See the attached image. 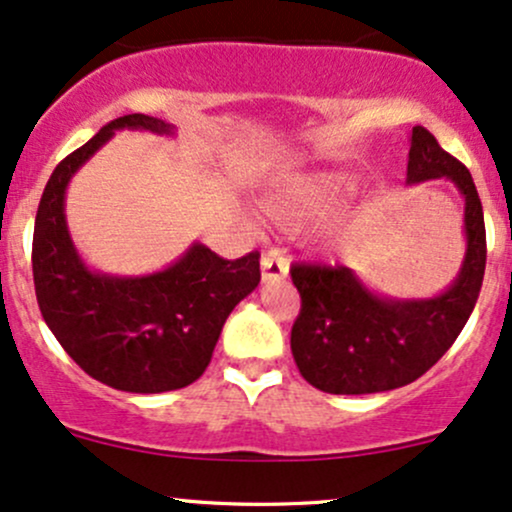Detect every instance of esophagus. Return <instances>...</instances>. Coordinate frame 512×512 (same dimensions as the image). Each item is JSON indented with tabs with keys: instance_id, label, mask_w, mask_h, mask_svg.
<instances>
[{
	"instance_id": "1",
	"label": "esophagus",
	"mask_w": 512,
	"mask_h": 512,
	"mask_svg": "<svg viewBox=\"0 0 512 512\" xmlns=\"http://www.w3.org/2000/svg\"><path fill=\"white\" fill-rule=\"evenodd\" d=\"M260 267H262V284L281 281L286 279V274H289V262H286V257H281V252L276 250L264 252Z\"/></svg>"
}]
</instances>
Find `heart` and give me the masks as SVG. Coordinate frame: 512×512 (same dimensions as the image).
Masks as SVG:
<instances>
[{
	"mask_svg": "<svg viewBox=\"0 0 512 512\" xmlns=\"http://www.w3.org/2000/svg\"><path fill=\"white\" fill-rule=\"evenodd\" d=\"M354 195L342 175H315L276 182L260 199V214L276 231L296 233L330 221Z\"/></svg>",
	"mask_w": 512,
	"mask_h": 512,
	"instance_id": "1",
	"label": "heart"
}]
</instances>
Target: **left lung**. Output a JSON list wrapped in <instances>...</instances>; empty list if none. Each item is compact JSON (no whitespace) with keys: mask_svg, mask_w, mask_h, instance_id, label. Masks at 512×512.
<instances>
[{"mask_svg":"<svg viewBox=\"0 0 512 512\" xmlns=\"http://www.w3.org/2000/svg\"><path fill=\"white\" fill-rule=\"evenodd\" d=\"M445 178L464 199L460 274L431 298L370 291L354 269L293 264L301 313L291 330L296 366L330 395H373L414 383L450 349L477 305L486 267L484 209L472 175L424 127L411 129L407 185Z\"/></svg>","mask_w":512,"mask_h":512,"instance_id":"obj_1","label":"left lung"}]
</instances>
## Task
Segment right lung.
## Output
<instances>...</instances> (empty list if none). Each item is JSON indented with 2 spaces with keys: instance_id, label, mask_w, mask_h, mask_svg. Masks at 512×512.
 Masks as SVG:
<instances>
[{
  "instance_id": "add662e5",
  "label": "right lung",
  "mask_w": 512,
  "mask_h": 512,
  "mask_svg": "<svg viewBox=\"0 0 512 512\" xmlns=\"http://www.w3.org/2000/svg\"><path fill=\"white\" fill-rule=\"evenodd\" d=\"M120 129L175 134L158 117H117L52 170L35 214L33 284L43 320L91 378L158 395L195 383L207 370L226 317L260 284V252L231 262L192 243L154 274L88 269L69 236L64 195L76 170Z\"/></svg>"
}]
</instances>
